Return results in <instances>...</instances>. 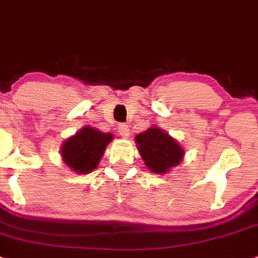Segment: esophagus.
<instances>
[{"mask_svg":"<svg viewBox=\"0 0 258 258\" xmlns=\"http://www.w3.org/2000/svg\"><path fill=\"white\" fill-rule=\"evenodd\" d=\"M118 132H119V135L123 136V138H127V136L130 135V128L127 124H124V123H122V124H119L118 126Z\"/></svg>","mask_w":258,"mask_h":258,"instance_id":"34e87169","label":"esophagus"}]
</instances>
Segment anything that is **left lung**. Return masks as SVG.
I'll return each mask as SVG.
<instances>
[{
	"mask_svg": "<svg viewBox=\"0 0 258 258\" xmlns=\"http://www.w3.org/2000/svg\"><path fill=\"white\" fill-rule=\"evenodd\" d=\"M136 143L147 167L156 174L167 172L170 167L179 165L184 154V151L175 139L157 127L139 134Z\"/></svg>",
	"mask_w": 258,
	"mask_h": 258,
	"instance_id": "1",
	"label": "left lung"
}]
</instances>
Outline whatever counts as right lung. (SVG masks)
I'll return each mask as SVG.
<instances>
[{
	"mask_svg": "<svg viewBox=\"0 0 258 258\" xmlns=\"http://www.w3.org/2000/svg\"><path fill=\"white\" fill-rule=\"evenodd\" d=\"M111 138L110 134H102L92 127H84L62 145L63 161L75 172L88 174L97 167Z\"/></svg>",
	"mask_w": 258,
	"mask_h": 258,
	"instance_id": "add662e5",
	"label": "right lung"
}]
</instances>
